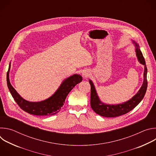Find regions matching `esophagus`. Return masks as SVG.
Here are the masks:
<instances>
[{
  "label": "esophagus",
  "mask_w": 156,
  "mask_h": 156,
  "mask_svg": "<svg viewBox=\"0 0 156 156\" xmlns=\"http://www.w3.org/2000/svg\"><path fill=\"white\" fill-rule=\"evenodd\" d=\"M88 75H89L88 72H87L86 71H84V72H83V76L84 78H86Z\"/></svg>",
  "instance_id": "1"
}]
</instances>
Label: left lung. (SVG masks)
Wrapping results in <instances>:
<instances>
[{
  "label": "left lung",
  "instance_id": "8db88e82",
  "mask_svg": "<svg viewBox=\"0 0 156 156\" xmlns=\"http://www.w3.org/2000/svg\"><path fill=\"white\" fill-rule=\"evenodd\" d=\"M133 43L135 46V52L138 61L140 63L144 65L143 83L138 92L129 101L122 104L110 105L103 103L100 101L93 81L91 80H89L91 85V106L94 112L99 115L105 117H116L124 115L137 106L146 94L147 87L146 62L138 44L135 41H133Z\"/></svg>",
  "mask_w": 156,
  "mask_h": 156
}]
</instances>
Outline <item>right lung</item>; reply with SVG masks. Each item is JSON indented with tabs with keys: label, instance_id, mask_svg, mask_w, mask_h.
I'll list each match as a JSON object with an SVG mask.
<instances>
[{
	"label": "right lung",
	"instance_id": "obj_1",
	"mask_svg": "<svg viewBox=\"0 0 156 156\" xmlns=\"http://www.w3.org/2000/svg\"><path fill=\"white\" fill-rule=\"evenodd\" d=\"M10 69V63L7 73L9 90L20 107L26 112L33 115L49 116L58 113L65 103V99L69 93L83 80L81 75L75 74L63 80L55 93L48 99L41 102H29L21 98L10 84L9 80Z\"/></svg>",
	"mask_w": 156,
	"mask_h": 156
}]
</instances>
